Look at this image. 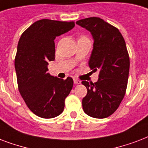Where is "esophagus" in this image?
Returning a JSON list of instances; mask_svg holds the SVG:
<instances>
[{
	"mask_svg": "<svg viewBox=\"0 0 148 148\" xmlns=\"http://www.w3.org/2000/svg\"><path fill=\"white\" fill-rule=\"evenodd\" d=\"M73 81H74V83H75V84H80V83H81V81L77 79H73Z\"/></svg>",
	"mask_w": 148,
	"mask_h": 148,
	"instance_id": "obj_1",
	"label": "esophagus"
}]
</instances>
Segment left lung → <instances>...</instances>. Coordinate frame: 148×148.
<instances>
[{"label":"left lung","instance_id":"obj_1","mask_svg":"<svg viewBox=\"0 0 148 148\" xmlns=\"http://www.w3.org/2000/svg\"><path fill=\"white\" fill-rule=\"evenodd\" d=\"M76 24L92 34L94 43L89 66L99 71L97 82H82L87 89L82 108L92 117H108L117 110L127 86L130 58L125 41L116 27L101 18H84Z\"/></svg>","mask_w":148,"mask_h":148}]
</instances>
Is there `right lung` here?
Returning a JSON list of instances; mask_svg holds the SVG:
<instances>
[{
	"label": "right lung",
	"mask_w": 148,
	"mask_h": 148,
	"mask_svg": "<svg viewBox=\"0 0 148 148\" xmlns=\"http://www.w3.org/2000/svg\"><path fill=\"white\" fill-rule=\"evenodd\" d=\"M74 26V21L42 19L33 23L19 39L14 60L18 90L29 110L39 117L60 115L73 89L72 78L51 76L47 66L55 59V38Z\"/></svg>",
	"instance_id": "right-lung-1"
}]
</instances>
